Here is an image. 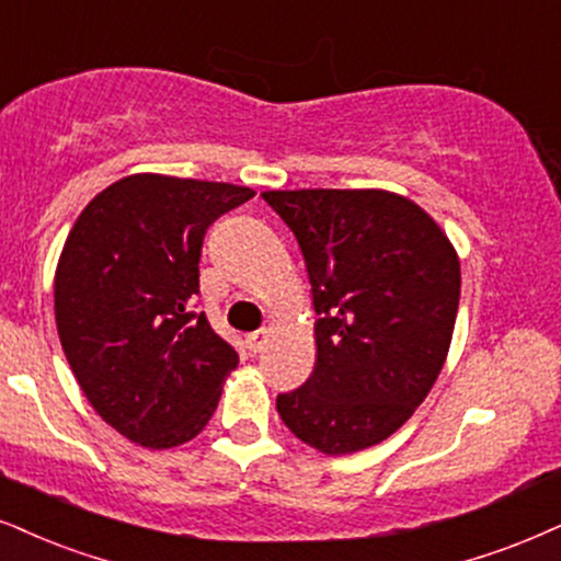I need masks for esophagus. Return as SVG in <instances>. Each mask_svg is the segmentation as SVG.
Returning <instances> with one entry per match:
<instances>
[{"label":"esophagus","instance_id":"1","mask_svg":"<svg viewBox=\"0 0 561 561\" xmlns=\"http://www.w3.org/2000/svg\"><path fill=\"white\" fill-rule=\"evenodd\" d=\"M265 343H267L265 330H257V333H249L247 335V348L252 351V354H260V351L265 348Z\"/></svg>","mask_w":561,"mask_h":561}]
</instances>
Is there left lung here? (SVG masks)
<instances>
[{
	"label": "left lung",
	"instance_id": "left-lung-1",
	"mask_svg": "<svg viewBox=\"0 0 561 561\" xmlns=\"http://www.w3.org/2000/svg\"><path fill=\"white\" fill-rule=\"evenodd\" d=\"M312 286L314 371L278 396L304 445L348 455L396 434L453 343L460 260L424 207L387 190H270Z\"/></svg>",
	"mask_w": 561,
	"mask_h": 561
}]
</instances>
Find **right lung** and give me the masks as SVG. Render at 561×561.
Masks as SVG:
<instances>
[{
    "label": "right lung",
    "mask_w": 561,
    "mask_h": 561,
    "mask_svg": "<svg viewBox=\"0 0 561 561\" xmlns=\"http://www.w3.org/2000/svg\"><path fill=\"white\" fill-rule=\"evenodd\" d=\"M254 190L133 174L75 220L54 273V317L80 390L148 449L195 439L239 356L192 312L207 226Z\"/></svg>",
    "instance_id": "add662e5"
}]
</instances>
